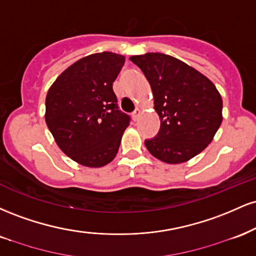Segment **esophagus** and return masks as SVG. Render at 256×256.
<instances>
[{
	"label": "esophagus",
	"mask_w": 256,
	"mask_h": 256,
	"mask_svg": "<svg viewBox=\"0 0 256 256\" xmlns=\"http://www.w3.org/2000/svg\"><path fill=\"white\" fill-rule=\"evenodd\" d=\"M140 108H136V110H134V113H132V118H134V120H137L140 118Z\"/></svg>",
	"instance_id": "1"
}]
</instances>
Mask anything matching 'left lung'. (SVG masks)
I'll list each match as a JSON object with an SVG mask.
<instances>
[{"mask_svg":"<svg viewBox=\"0 0 256 256\" xmlns=\"http://www.w3.org/2000/svg\"><path fill=\"white\" fill-rule=\"evenodd\" d=\"M150 84L160 131L146 146L166 164H182L213 140L222 122V100L206 76L179 58L162 52L134 55Z\"/></svg>","mask_w":256,"mask_h":256,"instance_id":"obj_1","label":"left lung"}]
</instances>
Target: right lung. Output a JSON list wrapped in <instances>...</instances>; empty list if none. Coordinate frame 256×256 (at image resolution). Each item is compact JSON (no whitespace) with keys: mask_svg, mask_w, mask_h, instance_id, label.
<instances>
[{"mask_svg":"<svg viewBox=\"0 0 256 256\" xmlns=\"http://www.w3.org/2000/svg\"><path fill=\"white\" fill-rule=\"evenodd\" d=\"M125 56L104 52L79 58L49 88L46 122L58 148L85 167H102L116 152L130 116L118 110L113 83Z\"/></svg>","mask_w":256,"mask_h":256,"instance_id":"obj_1","label":"right lung"}]
</instances>
